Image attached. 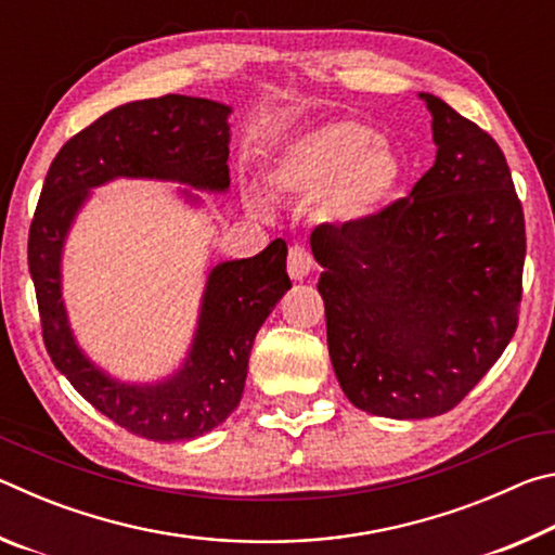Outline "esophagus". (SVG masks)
<instances>
[{"mask_svg": "<svg viewBox=\"0 0 555 555\" xmlns=\"http://www.w3.org/2000/svg\"><path fill=\"white\" fill-rule=\"evenodd\" d=\"M286 269H288V276L294 281H304L308 274H311L313 269V257L308 255L304 247H291L288 249V261H286Z\"/></svg>", "mask_w": 555, "mask_h": 555, "instance_id": "34e87169", "label": "esophagus"}]
</instances>
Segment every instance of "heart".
<instances>
[{
  "label": "heart",
  "instance_id": "1",
  "mask_svg": "<svg viewBox=\"0 0 555 555\" xmlns=\"http://www.w3.org/2000/svg\"><path fill=\"white\" fill-rule=\"evenodd\" d=\"M267 188L291 201H313L315 215L335 228H364L397 201L403 162L377 129L333 119L300 131L267 168ZM259 212L267 203L249 193Z\"/></svg>",
  "mask_w": 555,
  "mask_h": 555
}]
</instances>
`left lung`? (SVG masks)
Listing matches in <instances>:
<instances>
[{
    "instance_id": "obj_1",
    "label": "left lung",
    "mask_w": 555,
    "mask_h": 555,
    "mask_svg": "<svg viewBox=\"0 0 555 555\" xmlns=\"http://www.w3.org/2000/svg\"><path fill=\"white\" fill-rule=\"evenodd\" d=\"M436 162L364 228L321 224L327 350L345 397L387 418L457 406L519 323L524 210L509 166L475 121L421 92Z\"/></svg>"
}]
</instances>
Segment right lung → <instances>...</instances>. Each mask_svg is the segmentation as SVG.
<instances>
[{"instance_id": "right-lung-1", "label": "right lung", "mask_w": 555, "mask_h": 555, "mask_svg": "<svg viewBox=\"0 0 555 555\" xmlns=\"http://www.w3.org/2000/svg\"><path fill=\"white\" fill-rule=\"evenodd\" d=\"M230 115V105L188 95L109 109L55 154L29 230V271L55 370L109 421L158 443L198 438L237 409L255 337L291 288L286 242L274 240L255 257L212 267L181 367L144 384L112 377L75 340L63 300V249L92 188L117 178L188 185L178 193L191 205H201L191 186L228 191Z\"/></svg>"}]
</instances>
